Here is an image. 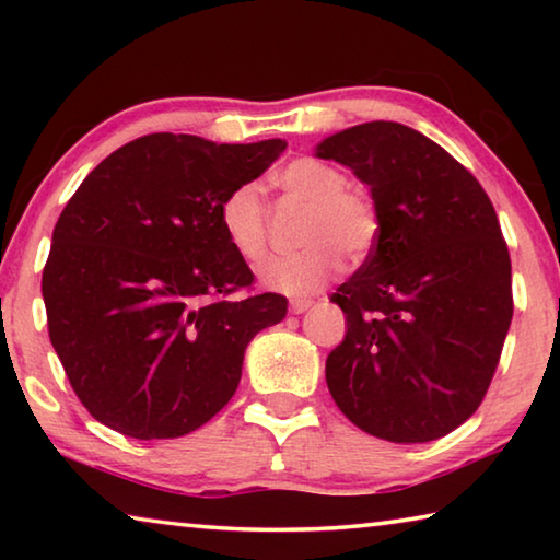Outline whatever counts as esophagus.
<instances>
[{
  "label": "esophagus",
  "mask_w": 560,
  "mask_h": 560,
  "mask_svg": "<svg viewBox=\"0 0 560 560\" xmlns=\"http://www.w3.org/2000/svg\"><path fill=\"white\" fill-rule=\"evenodd\" d=\"M311 306H314V301H306V299H296V301H291L289 303V311H291V314H306V311L311 308Z\"/></svg>",
  "instance_id": "1"
}]
</instances>
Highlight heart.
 Returning a JSON list of instances; mask_svg holds the SVG:
<instances>
[{"label":"heart","mask_w":560,"mask_h":560,"mask_svg":"<svg viewBox=\"0 0 560 560\" xmlns=\"http://www.w3.org/2000/svg\"><path fill=\"white\" fill-rule=\"evenodd\" d=\"M277 185L291 200L308 205L301 226L306 249L264 264L259 279L267 289L289 296H311L343 271V254L363 261L373 252L381 220L363 189L348 187L338 167L316 158H299L279 170ZM220 224L232 249L246 261H259L269 244V217L259 183H244L224 197Z\"/></svg>","instance_id":"obj_1"}]
</instances>
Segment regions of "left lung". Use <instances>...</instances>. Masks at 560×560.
I'll return each mask as SVG.
<instances>
[{
  "instance_id": "1",
  "label": "left lung",
  "mask_w": 560,
  "mask_h": 560,
  "mask_svg": "<svg viewBox=\"0 0 560 560\" xmlns=\"http://www.w3.org/2000/svg\"><path fill=\"white\" fill-rule=\"evenodd\" d=\"M316 158L353 170L381 220L365 264L330 296L348 330L326 358L328 390L373 438H444L485 400L514 316L494 207L467 167L402 122L334 132Z\"/></svg>"
}]
</instances>
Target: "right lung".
I'll use <instances>...</instances> for the list:
<instances>
[{
    "instance_id": "add662e5",
    "label": "right lung",
    "mask_w": 560,
    "mask_h": 560,
    "mask_svg": "<svg viewBox=\"0 0 560 560\" xmlns=\"http://www.w3.org/2000/svg\"><path fill=\"white\" fill-rule=\"evenodd\" d=\"M287 150L153 132L110 153L54 226L42 293L71 387L106 428L173 440L232 400L252 338L287 316L220 224L234 187Z\"/></svg>"
}]
</instances>
